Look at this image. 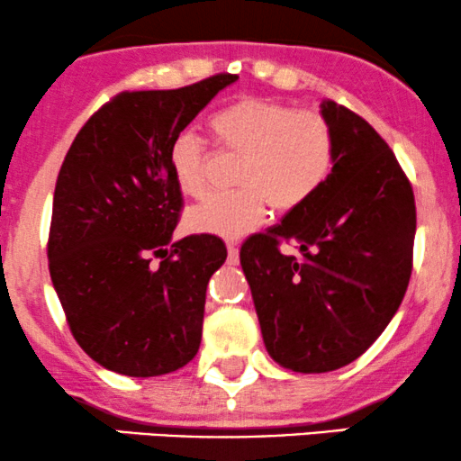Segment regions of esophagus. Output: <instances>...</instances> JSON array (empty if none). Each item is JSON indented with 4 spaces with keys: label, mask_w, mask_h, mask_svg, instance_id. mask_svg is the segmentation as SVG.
Returning <instances> with one entry per match:
<instances>
[{
    "label": "esophagus",
    "mask_w": 461,
    "mask_h": 461,
    "mask_svg": "<svg viewBox=\"0 0 461 461\" xmlns=\"http://www.w3.org/2000/svg\"><path fill=\"white\" fill-rule=\"evenodd\" d=\"M226 249H229V260L230 262H237L239 260V245H237V241L226 243Z\"/></svg>",
    "instance_id": "1"
}]
</instances>
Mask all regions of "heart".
<instances>
[{"instance_id":"b5f03b06","label":"heart","mask_w":461,"mask_h":461,"mask_svg":"<svg viewBox=\"0 0 461 461\" xmlns=\"http://www.w3.org/2000/svg\"><path fill=\"white\" fill-rule=\"evenodd\" d=\"M222 149L241 157L230 194H212L186 213V226L224 239L254 230L267 216V203L287 213L304 205L323 186L336 161L331 125L314 111L267 98H241L210 119ZM169 169L186 197L207 191V147L199 136H176Z\"/></svg>"}]
</instances>
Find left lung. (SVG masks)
Instances as JSON below:
<instances>
[{"instance_id": "1", "label": "left lung", "mask_w": 461, "mask_h": 461, "mask_svg": "<svg viewBox=\"0 0 461 461\" xmlns=\"http://www.w3.org/2000/svg\"><path fill=\"white\" fill-rule=\"evenodd\" d=\"M336 161L281 224L248 239L241 267L268 355L325 374L363 355L399 311L413 268L415 199L386 140L357 113L321 103ZM295 240L301 258L280 254Z\"/></svg>"}]
</instances>
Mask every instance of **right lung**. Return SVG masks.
I'll list each match as a JSON object with an SVG mask.
<instances>
[{"mask_svg":"<svg viewBox=\"0 0 461 461\" xmlns=\"http://www.w3.org/2000/svg\"><path fill=\"white\" fill-rule=\"evenodd\" d=\"M237 79L220 73L178 90L117 94L87 119L62 161L50 276L73 338L115 374L163 375L197 355L207 283L226 248L213 235L172 241L182 193L169 147Z\"/></svg>","mask_w":461,"mask_h":461,"instance_id":"right-lung-1","label":"right lung"}]
</instances>
